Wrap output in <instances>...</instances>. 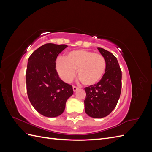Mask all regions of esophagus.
I'll return each mask as SVG.
<instances>
[{"instance_id":"34e87169","label":"esophagus","mask_w":152,"mask_h":152,"mask_svg":"<svg viewBox=\"0 0 152 152\" xmlns=\"http://www.w3.org/2000/svg\"><path fill=\"white\" fill-rule=\"evenodd\" d=\"M78 89H79V87H75V86H73V92L77 91Z\"/></svg>"}]
</instances>
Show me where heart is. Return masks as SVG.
Returning <instances> with one entry per match:
<instances>
[{"label": "heart", "instance_id": "heart-1", "mask_svg": "<svg viewBox=\"0 0 152 152\" xmlns=\"http://www.w3.org/2000/svg\"><path fill=\"white\" fill-rule=\"evenodd\" d=\"M106 67V60L102 54L86 49L68 52L64 59L59 58L56 62V70L63 81L70 82L77 70L78 78L86 86L99 82L104 74Z\"/></svg>", "mask_w": 152, "mask_h": 152}]
</instances>
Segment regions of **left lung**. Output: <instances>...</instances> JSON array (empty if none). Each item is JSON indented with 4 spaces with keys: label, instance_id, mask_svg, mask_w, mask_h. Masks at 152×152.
I'll list each match as a JSON object with an SVG mask.
<instances>
[{
    "label": "left lung",
    "instance_id": "1",
    "mask_svg": "<svg viewBox=\"0 0 152 152\" xmlns=\"http://www.w3.org/2000/svg\"><path fill=\"white\" fill-rule=\"evenodd\" d=\"M107 63L105 73L96 84L86 87L85 112L91 117L101 118L111 113L120 98L122 72L117 59L108 50L98 48Z\"/></svg>",
    "mask_w": 152,
    "mask_h": 152
}]
</instances>
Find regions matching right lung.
I'll return each mask as SVG.
<instances>
[{
    "mask_svg": "<svg viewBox=\"0 0 152 152\" xmlns=\"http://www.w3.org/2000/svg\"><path fill=\"white\" fill-rule=\"evenodd\" d=\"M68 45L46 44L28 58L26 73V91L30 102L39 113L56 117L63 113L72 86L59 79L56 70L58 55Z\"/></svg>",
    "mask_w": 152,
    "mask_h": 152,
    "instance_id": "1",
    "label": "right lung"
}]
</instances>
